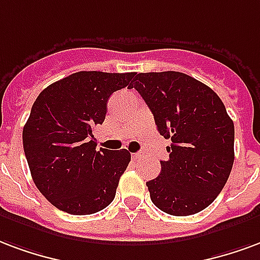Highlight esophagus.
<instances>
[{"label": "esophagus", "instance_id": "esophagus-1", "mask_svg": "<svg viewBox=\"0 0 260 260\" xmlns=\"http://www.w3.org/2000/svg\"><path fill=\"white\" fill-rule=\"evenodd\" d=\"M143 158H145V155H144V152H136L133 153V159L134 160H141Z\"/></svg>", "mask_w": 260, "mask_h": 260}]
</instances>
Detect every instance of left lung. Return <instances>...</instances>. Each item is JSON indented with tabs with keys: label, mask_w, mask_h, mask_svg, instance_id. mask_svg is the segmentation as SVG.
I'll return each mask as SVG.
<instances>
[{
	"label": "left lung",
	"mask_w": 260,
	"mask_h": 260,
	"mask_svg": "<svg viewBox=\"0 0 260 260\" xmlns=\"http://www.w3.org/2000/svg\"><path fill=\"white\" fill-rule=\"evenodd\" d=\"M169 158L147 181L153 205L173 216L198 213L216 200L234 164V123L210 87L180 72L134 73Z\"/></svg>",
	"instance_id": "1"
}]
</instances>
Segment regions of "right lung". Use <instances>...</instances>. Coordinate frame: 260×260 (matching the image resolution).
Instances as JSON below:
<instances>
[{
    "mask_svg": "<svg viewBox=\"0 0 260 260\" xmlns=\"http://www.w3.org/2000/svg\"><path fill=\"white\" fill-rule=\"evenodd\" d=\"M134 73L77 72L40 92L23 127V149L36 187L70 215L96 213L111 204L132 155L95 151L94 127L108 100Z\"/></svg>",
    "mask_w": 260,
    "mask_h": 260,
    "instance_id": "1",
    "label": "right lung"
}]
</instances>
